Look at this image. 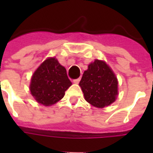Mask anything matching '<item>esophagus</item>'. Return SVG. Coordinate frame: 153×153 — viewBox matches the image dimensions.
I'll return each instance as SVG.
<instances>
[{
    "instance_id": "1",
    "label": "esophagus",
    "mask_w": 153,
    "mask_h": 153,
    "mask_svg": "<svg viewBox=\"0 0 153 153\" xmlns=\"http://www.w3.org/2000/svg\"><path fill=\"white\" fill-rule=\"evenodd\" d=\"M79 81H80V78H79V79H74V80H73V82L75 84H78L79 82Z\"/></svg>"
}]
</instances>
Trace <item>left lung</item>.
<instances>
[{"label": "left lung", "instance_id": "1", "mask_svg": "<svg viewBox=\"0 0 153 153\" xmlns=\"http://www.w3.org/2000/svg\"><path fill=\"white\" fill-rule=\"evenodd\" d=\"M117 79L108 65L101 60L88 66L79 82L86 102L103 108L115 101L117 95Z\"/></svg>", "mask_w": 153, "mask_h": 153}]
</instances>
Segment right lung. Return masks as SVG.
I'll use <instances>...</instances> for the list:
<instances>
[{
  "label": "right lung",
  "mask_w": 153,
  "mask_h": 153,
  "mask_svg": "<svg viewBox=\"0 0 153 153\" xmlns=\"http://www.w3.org/2000/svg\"><path fill=\"white\" fill-rule=\"evenodd\" d=\"M71 84L65 67L55 58H49L32 75L30 91L37 102L48 106L61 100Z\"/></svg>",
  "instance_id": "right-lung-1"
}]
</instances>
